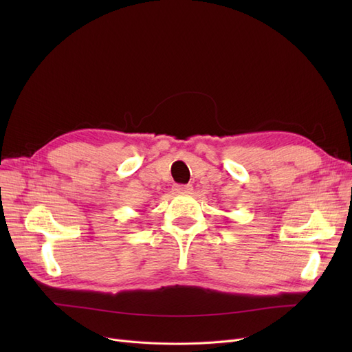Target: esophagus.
<instances>
[{
    "label": "esophagus",
    "mask_w": 352,
    "mask_h": 352,
    "mask_svg": "<svg viewBox=\"0 0 352 352\" xmlns=\"http://www.w3.org/2000/svg\"><path fill=\"white\" fill-rule=\"evenodd\" d=\"M175 190L177 194H189L192 190V185H177Z\"/></svg>",
    "instance_id": "esophagus-1"
}]
</instances>
